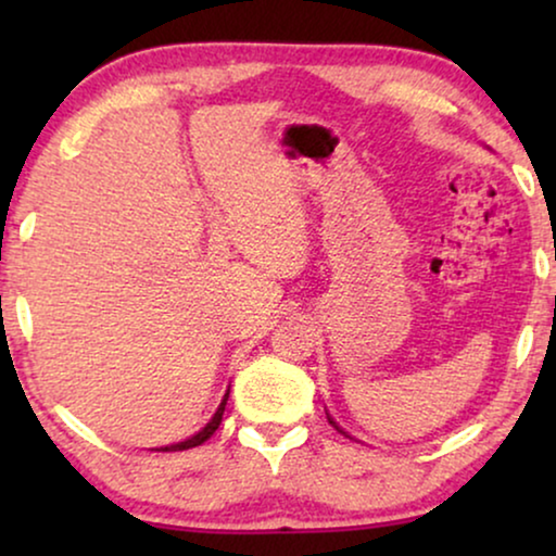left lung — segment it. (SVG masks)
Instances as JSON below:
<instances>
[{
    "instance_id": "8db88e82",
    "label": "left lung",
    "mask_w": 556,
    "mask_h": 556,
    "mask_svg": "<svg viewBox=\"0 0 556 556\" xmlns=\"http://www.w3.org/2000/svg\"><path fill=\"white\" fill-rule=\"evenodd\" d=\"M331 422H333V420H331ZM333 425H337V422H333ZM337 430H339V428H337Z\"/></svg>"
}]
</instances>
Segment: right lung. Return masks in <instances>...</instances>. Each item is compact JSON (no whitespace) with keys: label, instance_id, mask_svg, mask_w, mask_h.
<instances>
[{"label":"right lung","instance_id":"right-lung-1","mask_svg":"<svg viewBox=\"0 0 556 556\" xmlns=\"http://www.w3.org/2000/svg\"><path fill=\"white\" fill-rule=\"evenodd\" d=\"M230 394V392H227ZM227 394H225V400H223V405L217 407V413H215V417H212V420L204 425V428L197 432V435H192L189 440H185V443H177V445H166V447H156L159 453H177V451H189V447H197V445H202L204 440H210L212 435H215V430L219 428V422H223V413H225V405H227Z\"/></svg>","mask_w":556,"mask_h":556}]
</instances>
